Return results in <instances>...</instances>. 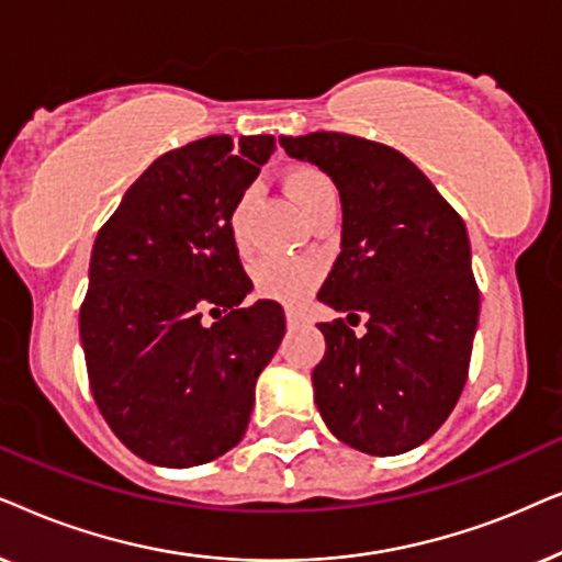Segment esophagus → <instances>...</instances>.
<instances>
[{
    "label": "esophagus",
    "instance_id": "obj_1",
    "mask_svg": "<svg viewBox=\"0 0 562 562\" xmlns=\"http://www.w3.org/2000/svg\"><path fill=\"white\" fill-rule=\"evenodd\" d=\"M285 321H288V326H301V324H305V313L297 311V308H288Z\"/></svg>",
    "mask_w": 562,
    "mask_h": 562
}]
</instances>
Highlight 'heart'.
<instances>
[{
    "instance_id": "b5f03b06",
    "label": "heart",
    "mask_w": 562,
    "mask_h": 562,
    "mask_svg": "<svg viewBox=\"0 0 562 562\" xmlns=\"http://www.w3.org/2000/svg\"><path fill=\"white\" fill-rule=\"evenodd\" d=\"M285 190L295 205L305 215H311L318 205L336 200V190L324 171L316 167H293L285 175ZM251 192L246 190L236 198L228 213L231 236L238 249L246 244V213H249ZM321 277V265L308 257H261L254 265V285L265 297H274L282 303H297L316 288Z\"/></svg>"
}]
</instances>
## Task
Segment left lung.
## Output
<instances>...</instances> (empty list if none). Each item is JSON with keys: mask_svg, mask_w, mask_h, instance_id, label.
Returning <instances> with one entry per match:
<instances>
[{"mask_svg": "<svg viewBox=\"0 0 562 562\" xmlns=\"http://www.w3.org/2000/svg\"><path fill=\"white\" fill-rule=\"evenodd\" d=\"M280 146L316 164L341 198V254L318 301L349 324L368 316L362 336L341 318L318 324L321 418L359 452L414 450L447 422L468 380L481 293L465 223L391 146L326 131Z\"/></svg>", "mask_w": 562, "mask_h": 562, "instance_id": "1", "label": "left lung"}]
</instances>
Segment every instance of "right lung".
Returning a JSON list of instances; mask_svg holds the SVG:
<instances>
[{"label": "right lung", "instance_id": "obj_1", "mask_svg": "<svg viewBox=\"0 0 562 562\" xmlns=\"http://www.w3.org/2000/svg\"><path fill=\"white\" fill-rule=\"evenodd\" d=\"M272 151V136L175 148L94 238L79 311L89 387L120 442L154 465H203L241 442L254 385L285 336L280 303L241 305L251 280L228 226Z\"/></svg>", "mask_w": 562, "mask_h": 562}]
</instances>
